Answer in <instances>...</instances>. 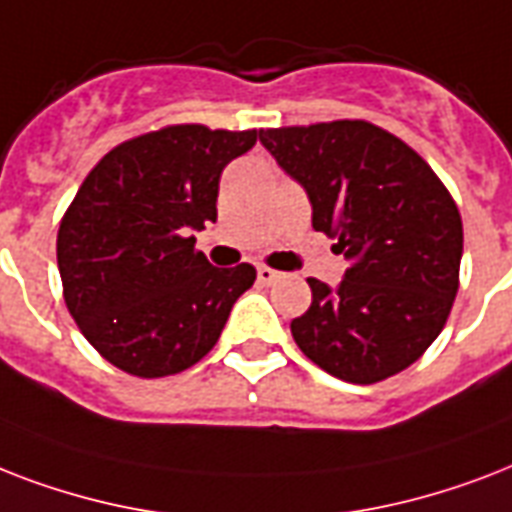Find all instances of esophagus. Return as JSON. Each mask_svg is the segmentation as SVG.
Returning <instances> with one entry per match:
<instances>
[{"label": "esophagus", "instance_id": "1", "mask_svg": "<svg viewBox=\"0 0 512 512\" xmlns=\"http://www.w3.org/2000/svg\"><path fill=\"white\" fill-rule=\"evenodd\" d=\"M256 277H259V283L269 285V283H275L277 277H280V272H275V269H269V267H259L256 269Z\"/></svg>", "mask_w": 512, "mask_h": 512}]
</instances>
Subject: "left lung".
Instances as JSON below:
<instances>
[{"label":"left lung","mask_w":512,"mask_h":512,"mask_svg":"<svg viewBox=\"0 0 512 512\" xmlns=\"http://www.w3.org/2000/svg\"><path fill=\"white\" fill-rule=\"evenodd\" d=\"M312 202V227L350 267L339 288L315 277L291 320L307 358L336 379L374 384L438 339L459 288L462 219L449 189L408 144L366 120L259 130Z\"/></svg>","instance_id":"obj_1"}]
</instances>
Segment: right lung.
Wrapping results in <instances>:
<instances>
[{"label":"right lung","mask_w":512,"mask_h":512,"mask_svg":"<svg viewBox=\"0 0 512 512\" xmlns=\"http://www.w3.org/2000/svg\"><path fill=\"white\" fill-rule=\"evenodd\" d=\"M253 144L256 130H152L104 154L63 213V301L125 374L157 379L194 366L256 280L251 264L213 267L189 235L216 221L221 170Z\"/></svg>","instance_id":"1"}]
</instances>
